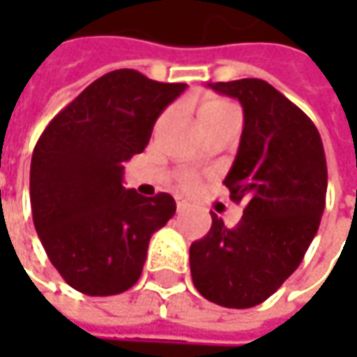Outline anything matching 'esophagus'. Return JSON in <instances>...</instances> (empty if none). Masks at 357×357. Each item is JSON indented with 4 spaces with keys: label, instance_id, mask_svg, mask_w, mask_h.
Wrapping results in <instances>:
<instances>
[{
    "label": "esophagus",
    "instance_id": "34e87169",
    "mask_svg": "<svg viewBox=\"0 0 357 357\" xmlns=\"http://www.w3.org/2000/svg\"><path fill=\"white\" fill-rule=\"evenodd\" d=\"M186 208H188V202L183 199H176V211H178V213H183V211H186Z\"/></svg>",
    "mask_w": 357,
    "mask_h": 357
}]
</instances>
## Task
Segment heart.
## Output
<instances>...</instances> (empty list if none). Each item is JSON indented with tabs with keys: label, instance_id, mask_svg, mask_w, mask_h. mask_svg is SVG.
<instances>
[{
	"label": "heart",
	"instance_id": "1",
	"mask_svg": "<svg viewBox=\"0 0 357 357\" xmlns=\"http://www.w3.org/2000/svg\"><path fill=\"white\" fill-rule=\"evenodd\" d=\"M232 113H238V111H236V107L230 101L213 97V99H206L204 103L200 105L199 119L200 123H208V121H216V119L227 117V115H232ZM192 185H195V176L192 174H183L181 176V186L183 188H190Z\"/></svg>",
	"mask_w": 357,
	"mask_h": 357
}]
</instances>
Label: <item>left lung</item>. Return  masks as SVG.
<instances>
[{
  "label": "left lung",
  "instance_id": "1",
  "mask_svg": "<svg viewBox=\"0 0 357 357\" xmlns=\"http://www.w3.org/2000/svg\"><path fill=\"white\" fill-rule=\"evenodd\" d=\"M238 99L244 129L225 185L244 214L234 228L213 216L190 244L195 288L225 308H252L300 266L314 240L328 188L320 132L308 115L262 79L211 83Z\"/></svg>",
  "mask_w": 357,
  "mask_h": 357
}]
</instances>
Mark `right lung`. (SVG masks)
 Here are the masks:
<instances>
[{"mask_svg": "<svg viewBox=\"0 0 357 357\" xmlns=\"http://www.w3.org/2000/svg\"><path fill=\"white\" fill-rule=\"evenodd\" d=\"M185 89L117 69L93 81L39 137L29 172L33 225L71 288L113 296L139 280L149 240L176 204L167 192L144 199L125 188L123 171Z\"/></svg>", "mask_w": 357, "mask_h": 357, "instance_id": "add662e5", "label": "right lung"}]
</instances>
